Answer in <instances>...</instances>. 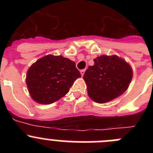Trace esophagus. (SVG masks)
I'll return each instance as SVG.
<instances>
[{
	"label": "esophagus",
	"mask_w": 153,
	"mask_h": 153,
	"mask_svg": "<svg viewBox=\"0 0 153 153\" xmlns=\"http://www.w3.org/2000/svg\"><path fill=\"white\" fill-rule=\"evenodd\" d=\"M85 71H86V69H82V70L80 71V72H81V76H83V75H84V72H85Z\"/></svg>",
	"instance_id": "obj_1"
}]
</instances>
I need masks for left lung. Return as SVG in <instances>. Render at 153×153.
Returning <instances> with one entry per match:
<instances>
[{
  "label": "left lung",
  "mask_w": 153,
  "mask_h": 153,
  "mask_svg": "<svg viewBox=\"0 0 153 153\" xmlns=\"http://www.w3.org/2000/svg\"><path fill=\"white\" fill-rule=\"evenodd\" d=\"M94 63L83 77L89 98L103 104L122 95L132 81L130 65L117 55L98 56L94 59Z\"/></svg>",
  "instance_id": "obj_1"
}]
</instances>
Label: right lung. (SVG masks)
Instances as JSON below:
<instances>
[{
	"label": "right lung",
	"instance_id": "add662e5",
	"mask_svg": "<svg viewBox=\"0 0 153 153\" xmlns=\"http://www.w3.org/2000/svg\"><path fill=\"white\" fill-rule=\"evenodd\" d=\"M80 77L74 61L61 55H48L29 67L26 83L35 102L49 104L68 93L74 81Z\"/></svg>",
	"mask_w": 153,
	"mask_h": 153
}]
</instances>
